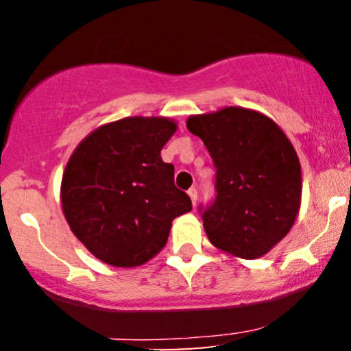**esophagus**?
I'll return each instance as SVG.
<instances>
[{"label": "esophagus", "instance_id": "1", "mask_svg": "<svg viewBox=\"0 0 351 351\" xmlns=\"http://www.w3.org/2000/svg\"><path fill=\"white\" fill-rule=\"evenodd\" d=\"M188 195H189V198H191L193 206H196V201H198V189H196V188H189L188 189Z\"/></svg>", "mask_w": 351, "mask_h": 351}]
</instances>
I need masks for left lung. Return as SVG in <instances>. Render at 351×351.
I'll return each instance as SVG.
<instances>
[{
	"label": "left lung",
	"instance_id": "obj_1",
	"mask_svg": "<svg viewBox=\"0 0 351 351\" xmlns=\"http://www.w3.org/2000/svg\"><path fill=\"white\" fill-rule=\"evenodd\" d=\"M216 168L215 199L198 208L213 244L256 259L291 231L300 208L297 153L269 117L241 107L189 117Z\"/></svg>",
	"mask_w": 351,
	"mask_h": 351
}]
</instances>
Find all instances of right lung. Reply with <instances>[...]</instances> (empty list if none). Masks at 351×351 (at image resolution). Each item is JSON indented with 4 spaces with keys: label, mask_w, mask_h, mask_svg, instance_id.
<instances>
[{
    "label": "right lung",
    "mask_w": 351,
    "mask_h": 351,
    "mask_svg": "<svg viewBox=\"0 0 351 351\" xmlns=\"http://www.w3.org/2000/svg\"><path fill=\"white\" fill-rule=\"evenodd\" d=\"M176 123L128 117L84 138L62 176V209L86 247L115 267L142 265L167 244L171 221L191 211L175 186V167L162 160Z\"/></svg>",
    "instance_id": "obj_1"
}]
</instances>
